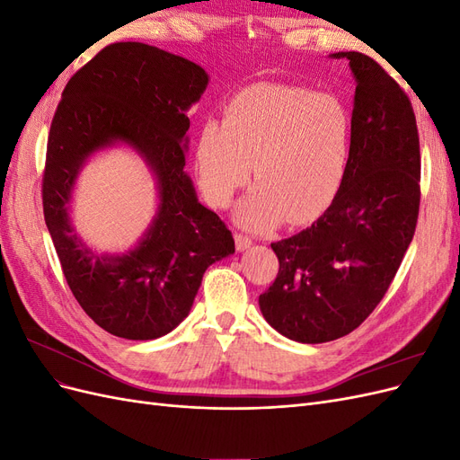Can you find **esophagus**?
Masks as SVG:
<instances>
[{
  "label": "esophagus",
  "instance_id": "esophagus-1",
  "mask_svg": "<svg viewBox=\"0 0 460 460\" xmlns=\"http://www.w3.org/2000/svg\"><path fill=\"white\" fill-rule=\"evenodd\" d=\"M234 242H235V249H238V252H245V249L253 245V240L247 238V235H243V234H235Z\"/></svg>",
  "mask_w": 460,
  "mask_h": 460
}]
</instances>
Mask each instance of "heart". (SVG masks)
<instances>
[{"mask_svg": "<svg viewBox=\"0 0 460 460\" xmlns=\"http://www.w3.org/2000/svg\"><path fill=\"white\" fill-rule=\"evenodd\" d=\"M351 153V115L336 95L255 84L234 95L225 119L199 130L193 166L205 199L228 207L252 176L235 218L264 230L284 217L307 222L336 196Z\"/></svg>", "mask_w": 460, "mask_h": 460, "instance_id": "heart-1", "label": "heart"}]
</instances>
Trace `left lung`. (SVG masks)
Masks as SVG:
<instances>
[{
  "label": "left lung",
  "instance_id": "8db88e82",
  "mask_svg": "<svg viewBox=\"0 0 460 460\" xmlns=\"http://www.w3.org/2000/svg\"><path fill=\"white\" fill-rule=\"evenodd\" d=\"M357 82L351 153L330 207L272 243L280 262L259 296L264 320L288 340L324 343L353 332L382 301L409 249L420 205V144L409 97L358 51H338Z\"/></svg>",
  "mask_w": 460,
  "mask_h": 460
}]
</instances>
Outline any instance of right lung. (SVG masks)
Wrapping results in <instances>:
<instances>
[{
    "label": "right lung",
    "instance_id": "obj_1",
    "mask_svg": "<svg viewBox=\"0 0 460 460\" xmlns=\"http://www.w3.org/2000/svg\"><path fill=\"white\" fill-rule=\"evenodd\" d=\"M208 86L199 65L140 41L103 48L68 80L51 122L44 218L80 307L117 338L147 341L190 314L201 278L235 252L225 222L199 203L190 174L188 111ZM128 146L156 178L158 208L127 252L107 254L74 230L70 203L97 152Z\"/></svg>",
    "mask_w": 460,
    "mask_h": 460
}]
</instances>
